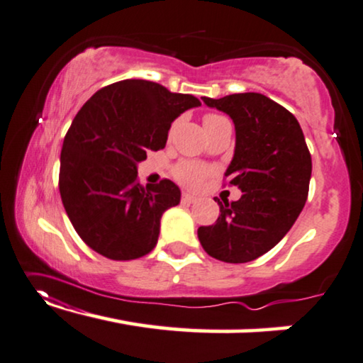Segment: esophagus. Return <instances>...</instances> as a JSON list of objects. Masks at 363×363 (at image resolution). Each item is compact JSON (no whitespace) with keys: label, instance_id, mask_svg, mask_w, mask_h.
Masks as SVG:
<instances>
[{"label":"esophagus","instance_id":"1","mask_svg":"<svg viewBox=\"0 0 363 363\" xmlns=\"http://www.w3.org/2000/svg\"><path fill=\"white\" fill-rule=\"evenodd\" d=\"M181 200H182L184 203H194V202H197V197H194V196H191V194L184 192V194H182V197H181Z\"/></svg>","mask_w":363,"mask_h":363}]
</instances>
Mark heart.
<instances>
[{
    "label": "heart",
    "mask_w": 363,
    "mask_h": 363,
    "mask_svg": "<svg viewBox=\"0 0 363 363\" xmlns=\"http://www.w3.org/2000/svg\"><path fill=\"white\" fill-rule=\"evenodd\" d=\"M218 118L225 117L220 116V113H207V116H203V123L215 122L218 121ZM210 172H212V169L205 164L196 163V161H181V163H177L174 166V169H172V176H174L182 186L199 189L210 176Z\"/></svg>",
    "instance_id": "b5f03b06"
}]
</instances>
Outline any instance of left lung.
Listing matches in <instances>:
<instances>
[{"label":"left lung","instance_id":"8db88e82","mask_svg":"<svg viewBox=\"0 0 363 363\" xmlns=\"http://www.w3.org/2000/svg\"><path fill=\"white\" fill-rule=\"evenodd\" d=\"M233 118L235 156L225 179L240 200H218L220 216L200 226L199 241L218 261L241 264L262 256L286 235L305 207L311 155L298 121L284 106L259 93L202 97ZM216 200V199H215Z\"/></svg>","mask_w":363,"mask_h":363}]
</instances>
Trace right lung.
Wrapping results in <instances>:
<instances>
[{"instance_id":"obj_1","label":"right lung","mask_w":363,"mask_h":363,"mask_svg":"<svg viewBox=\"0 0 363 363\" xmlns=\"http://www.w3.org/2000/svg\"><path fill=\"white\" fill-rule=\"evenodd\" d=\"M197 106L196 96L147 79L117 81L84 102L65 135L58 189L91 250L130 261L156 246L161 216L181 191L169 179L142 186L137 163L163 150L172 121Z\"/></svg>"}]
</instances>
